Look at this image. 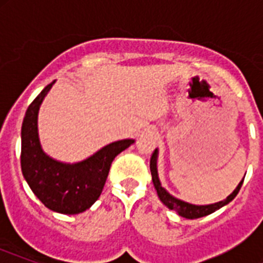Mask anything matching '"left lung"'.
I'll return each mask as SVG.
<instances>
[{"instance_id": "obj_1", "label": "left lung", "mask_w": 263, "mask_h": 263, "mask_svg": "<svg viewBox=\"0 0 263 263\" xmlns=\"http://www.w3.org/2000/svg\"><path fill=\"white\" fill-rule=\"evenodd\" d=\"M157 157H158V150H154V153L152 154V158H150V171H152V177H153V184L157 190V194H158V198L161 199V202L169 208L171 210H175L179 216L184 217V218H188V220H194V218H200V217L209 216L212 214L216 210L221 209L225 204H228L231 200H233V198L237 195V192L240 191L241 184H243V180L240 183L237 184V187L235 188V191L231 194L229 196H227V199L221 200V202H217V203L212 204H192L187 203L184 200H180L177 198H175L173 195H171L166 190H165L162 185H161V181L158 179V172H157Z\"/></svg>"}]
</instances>
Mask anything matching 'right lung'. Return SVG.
<instances>
[{"mask_svg":"<svg viewBox=\"0 0 263 263\" xmlns=\"http://www.w3.org/2000/svg\"><path fill=\"white\" fill-rule=\"evenodd\" d=\"M54 82L47 84L31 102L22 125V172L35 196L47 209L61 214H79L91 208L106 183L115 157L135 140L106 144L86 160L65 164L42 150L38 136V111Z\"/></svg>","mask_w":263,"mask_h":263,"instance_id":"add662e5","label":"right lung"}]
</instances>
